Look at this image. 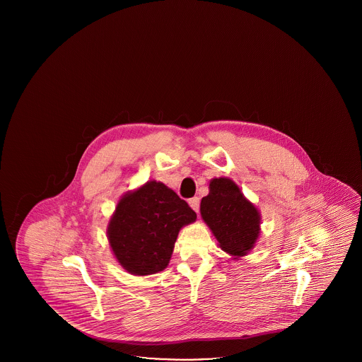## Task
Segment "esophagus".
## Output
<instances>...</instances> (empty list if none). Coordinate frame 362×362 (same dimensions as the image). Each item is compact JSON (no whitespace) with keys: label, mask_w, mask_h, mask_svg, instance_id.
<instances>
[{"label":"esophagus","mask_w":362,"mask_h":362,"mask_svg":"<svg viewBox=\"0 0 362 362\" xmlns=\"http://www.w3.org/2000/svg\"><path fill=\"white\" fill-rule=\"evenodd\" d=\"M189 206L192 207L197 213L199 211V198L198 197H194V198H191L189 199Z\"/></svg>","instance_id":"esophagus-1"}]
</instances>
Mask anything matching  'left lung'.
Instances as JSON below:
<instances>
[{"instance_id": "obj_1", "label": "left lung", "mask_w": 362, "mask_h": 362, "mask_svg": "<svg viewBox=\"0 0 362 362\" xmlns=\"http://www.w3.org/2000/svg\"><path fill=\"white\" fill-rule=\"evenodd\" d=\"M209 194L201 201V216L220 243L233 257L250 251L259 236L260 216L230 179H213Z\"/></svg>"}]
</instances>
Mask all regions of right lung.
Returning a JSON list of instances; mask_svg holds the SVG:
<instances>
[{
  "label": "right lung",
  "mask_w": 362,
  "mask_h": 362,
  "mask_svg": "<svg viewBox=\"0 0 362 362\" xmlns=\"http://www.w3.org/2000/svg\"><path fill=\"white\" fill-rule=\"evenodd\" d=\"M195 218L185 199L152 180L119 201L108 225V240L124 270L155 274L168 266L180 228Z\"/></svg>",
  "instance_id": "right-lung-1"
}]
</instances>
